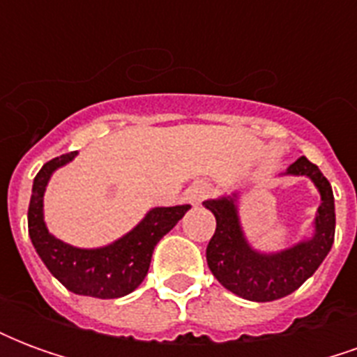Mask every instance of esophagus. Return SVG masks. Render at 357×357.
<instances>
[{
  "instance_id": "esophagus-1",
  "label": "esophagus",
  "mask_w": 357,
  "mask_h": 357,
  "mask_svg": "<svg viewBox=\"0 0 357 357\" xmlns=\"http://www.w3.org/2000/svg\"><path fill=\"white\" fill-rule=\"evenodd\" d=\"M210 193V185L208 183H204V181H195L193 185L189 187L185 191V199L187 202H191V204H201L204 201V197Z\"/></svg>"
}]
</instances>
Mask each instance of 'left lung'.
Wrapping results in <instances>:
<instances>
[{"label":"left lung","instance_id":"obj_1","mask_svg":"<svg viewBox=\"0 0 357 357\" xmlns=\"http://www.w3.org/2000/svg\"><path fill=\"white\" fill-rule=\"evenodd\" d=\"M283 176H306L321 195L312 237L279 252H260L248 243L239 218V193L204 201L216 216V233L206 247L210 271L227 291L252 302H271L298 289L315 273L335 241V197L321 170L300 156Z\"/></svg>","mask_w":357,"mask_h":357}]
</instances>
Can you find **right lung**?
Here are the masks:
<instances>
[{"mask_svg": "<svg viewBox=\"0 0 357 357\" xmlns=\"http://www.w3.org/2000/svg\"><path fill=\"white\" fill-rule=\"evenodd\" d=\"M76 155L78 151L57 156L38 172L28 206V235L45 268L68 291L93 298H120L143 283L156 243L191 206H156L149 210L132 231L110 245L99 248L73 247L47 229L43 220V195L53 172L73 162Z\"/></svg>", "mask_w": 357, "mask_h": 357, "instance_id": "add662e5", "label": "right lung"}]
</instances>
